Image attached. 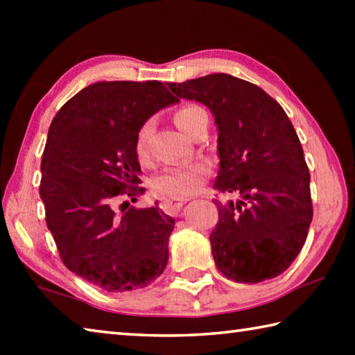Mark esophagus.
I'll return each mask as SVG.
<instances>
[{
    "label": "esophagus",
    "mask_w": 355,
    "mask_h": 355,
    "mask_svg": "<svg viewBox=\"0 0 355 355\" xmlns=\"http://www.w3.org/2000/svg\"><path fill=\"white\" fill-rule=\"evenodd\" d=\"M186 203V199L183 200H163L161 202V208H163V211L167 213V214H177L180 209H182V207Z\"/></svg>",
    "instance_id": "esophagus-1"
}]
</instances>
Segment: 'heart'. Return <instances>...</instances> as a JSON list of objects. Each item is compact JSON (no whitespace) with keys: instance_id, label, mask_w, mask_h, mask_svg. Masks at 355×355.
Wrapping results in <instances>:
<instances>
[{"instance_id":"b5f03b06","label":"heart","mask_w":355,"mask_h":355,"mask_svg":"<svg viewBox=\"0 0 355 355\" xmlns=\"http://www.w3.org/2000/svg\"><path fill=\"white\" fill-rule=\"evenodd\" d=\"M177 127L182 128L184 133L191 135L194 128L202 120H208L207 112L199 105H184L173 114ZM153 131L152 120H146L139 128H137L133 141V152L141 166H148L150 159V136ZM211 169L207 163L197 161V163L182 164L167 167L161 173L153 178L152 188L156 194L171 200H183L188 199L192 194L199 191L203 182L209 177Z\"/></svg>"}]
</instances>
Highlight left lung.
<instances>
[{"instance_id": "obj_1", "label": "left lung", "mask_w": 355, "mask_h": 355, "mask_svg": "<svg viewBox=\"0 0 355 355\" xmlns=\"http://www.w3.org/2000/svg\"><path fill=\"white\" fill-rule=\"evenodd\" d=\"M169 89L211 110L220 158L213 188L238 197L214 199L216 266L238 284L277 277L296 260L313 218L310 172L291 120L263 89L227 73L169 83Z\"/></svg>"}]
</instances>
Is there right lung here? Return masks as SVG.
I'll return each instance as SVG.
<instances>
[{
    "mask_svg": "<svg viewBox=\"0 0 355 355\" xmlns=\"http://www.w3.org/2000/svg\"><path fill=\"white\" fill-rule=\"evenodd\" d=\"M177 101L159 81H100L73 95L48 130L39 186L46 227L67 269L105 291L147 286L166 269L175 220L127 199L146 191L137 128Z\"/></svg>",
    "mask_w": 355,
    "mask_h": 355,
    "instance_id": "1",
    "label": "right lung"
}]
</instances>
